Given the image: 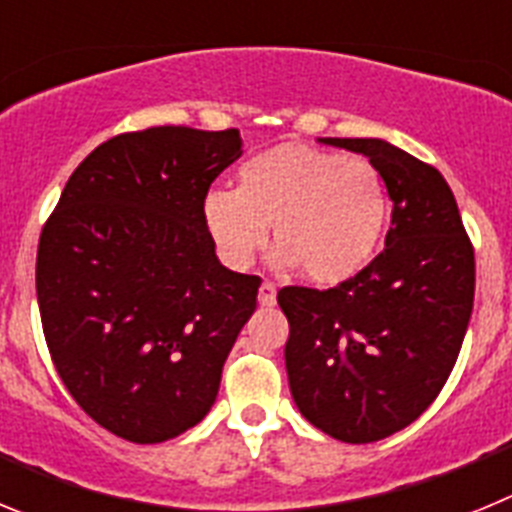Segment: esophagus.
Segmentation results:
<instances>
[{"instance_id": "obj_1", "label": "esophagus", "mask_w": 512, "mask_h": 512, "mask_svg": "<svg viewBox=\"0 0 512 512\" xmlns=\"http://www.w3.org/2000/svg\"><path fill=\"white\" fill-rule=\"evenodd\" d=\"M259 302H261V305H264V307L274 305V302H277V284L269 282V279H266V282H261V287H259Z\"/></svg>"}]
</instances>
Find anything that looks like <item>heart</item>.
<instances>
[{"instance_id":"1","label":"heart","mask_w":512,"mask_h":512,"mask_svg":"<svg viewBox=\"0 0 512 512\" xmlns=\"http://www.w3.org/2000/svg\"><path fill=\"white\" fill-rule=\"evenodd\" d=\"M202 220L230 269L251 266L271 228L284 266L315 284H341L377 256L390 197L372 161L284 143L241 164L235 192H207Z\"/></svg>"}]
</instances>
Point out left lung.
<instances>
[{
  "instance_id": "obj_1",
  "label": "left lung",
  "mask_w": 512,
  "mask_h": 512,
  "mask_svg": "<svg viewBox=\"0 0 512 512\" xmlns=\"http://www.w3.org/2000/svg\"><path fill=\"white\" fill-rule=\"evenodd\" d=\"M364 153L392 200L384 251L338 287H282L289 390L343 443L402 431L443 390L474 305V248L446 179L379 138H323Z\"/></svg>"
}]
</instances>
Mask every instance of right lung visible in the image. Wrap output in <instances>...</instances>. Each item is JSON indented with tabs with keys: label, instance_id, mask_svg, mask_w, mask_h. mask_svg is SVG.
Listing matches in <instances>:
<instances>
[{
	"label": "right lung",
	"instance_id": "obj_1",
	"mask_svg": "<svg viewBox=\"0 0 512 512\" xmlns=\"http://www.w3.org/2000/svg\"><path fill=\"white\" fill-rule=\"evenodd\" d=\"M241 133L184 125L104 140L38 243L35 287L58 377L115 436L161 443L210 413L261 279L225 269L202 220Z\"/></svg>",
	"mask_w": 512,
	"mask_h": 512
}]
</instances>
